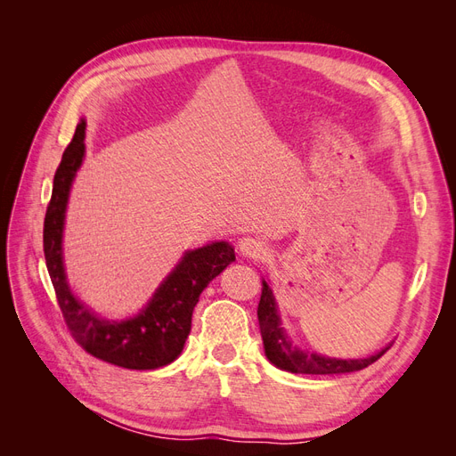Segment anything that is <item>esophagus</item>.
Returning <instances> with one entry per match:
<instances>
[{
  "instance_id": "esophagus-1",
  "label": "esophagus",
  "mask_w": 456,
  "mask_h": 456,
  "mask_svg": "<svg viewBox=\"0 0 456 456\" xmlns=\"http://www.w3.org/2000/svg\"><path fill=\"white\" fill-rule=\"evenodd\" d=\"M240 253L243 256H249L253 260H260L265 258L266 253H268V245L266 241H262L260 238H243L240 240Z\"/></svg>"
}]
</instances>
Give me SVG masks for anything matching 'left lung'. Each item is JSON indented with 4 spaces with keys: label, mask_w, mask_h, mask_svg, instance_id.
I'll return each mask as SVG.
<instances>
[{
    "label": "left lung",
    "mask_w": 456,
    "mask_h": 456,
    "mask_svg": "<svg viewBox=\"0 0 456 456\" xmlns=\"http://www.w3.org/2000/svg\"><path fill=\"white\" fill-rule=\"evenodd\" d=\"M258 325L262 342H265V352L268 360L283 370L300 372V375H342V372H354L369 367L390 350L384 348L382 352L367 357V360H330L317 354H306L298 348H293L289 342L285 330L281 329L278 308L272 295V289L262 280V295L258 302Z\"/></svg>",
    "instance_id": "1"
}]
</instances>
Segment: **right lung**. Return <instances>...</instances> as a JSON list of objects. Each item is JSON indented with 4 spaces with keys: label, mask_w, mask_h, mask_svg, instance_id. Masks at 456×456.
Returning a JSON list of instances; mask_svg holds the SVG:
<instances>
[{
    "label": "right lung",
    "mask_w": 456,
    "mask_h": 456,
    "mask_svg": "<svg viewBox=\"0 0 456 456\" xmlns=\"http://www.w3.org/2000/svg\"><path fill=\"white\" fill-rule=\"evenodd\" d=\"M84 136L86 121L81 119L54 173L45 213L44 253L54 295L68 330L87 354L123 369H158L183 352L201 291L236 260V255L226 241L188 251L139 315L119 323L96 317L68 289L61 245L68 191L86 151Z\"/></svg>",
    "instance_id": "add662e5"
}]
</instances>
